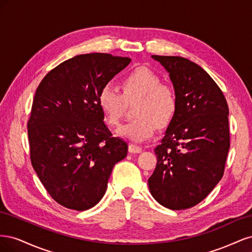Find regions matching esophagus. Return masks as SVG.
Wrapping results in <instances>:
<instances>
[{"label": "esophagus", "instance_id": "1", "mask_svg": "<svg viewBox=\"0 0 252 252\" xmlns=\"http://www.w3.org/2000/svg\"><path fill=\"white\" fill-rule=\"evenodd\" d=\"M128 150L129 152H131V154H140V152H142V147L138 146V145L135 144H129Z\"/></svg>", "mask_w": 252, "mask_h": 252}]
</instances>
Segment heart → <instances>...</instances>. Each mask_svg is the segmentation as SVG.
<instances>
[{"instance_id": "heart-1", "label": "heart", "mask_w": 252, "mask_h": 252, "mask_svg": "<svg viewBox=\"0 0 252 252\" xmlns=\"http://www.w3.org/2000/svg\"><path fill=\"white\" fill-rule=\"evenodd\" d=\"M123 94L107 83L97 94V105L109 126H118L126 109V102L139 100L133 109L134 120L122 125L118 133L134 142L155 135L157 126H168L178 111V94L172 86L146 67H138L122 80Z\"/></svg>"}]
</instances>
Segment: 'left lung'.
<instances>
[{
  "mask_svg": "<svg viewBox=\"0 0 252 252\" xmlns=\"http://www.w3.org/2000/svg\"><path fill=\"white\" fill-rule=\"evenodd\" d=\"M169 72L179 106L155 148L150 193L172 210L193 207L222 179L230 147L227 101L202 67L182 57L151 56Z\"/></svg>",
  "mask_w": 252,
  "mask_h": 252,
  "instance_id": "8db88e82",
  "label": "left lung"
}]
</instances>
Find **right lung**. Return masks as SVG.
Instances as JSON below:
<instances>
[{"label": "right lung", "mask_w": 252, "mask_h": 252, "mask_svg": "<svg viewBox=\"0 0 252 252\" xmlns=\"http://www.w3.org/2000/svg\"><path fill=\"white\" fill-rule=\"evenodd\" d=\"M86 53L64 61L37 86L27 123L30 161L60 205L86 210L101 201L113 166L128 145L114 138L97 105L100 89L130 63Z\"/></svg>", "instance_id": "right-lung-1"}]
</instances>
